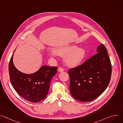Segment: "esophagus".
Returning <instances> with one entry per match:
<instances>
[{
	"label": "esophagus",
	"instance_id": "esophagus-1",
	"mask_svg": "<svg viewBox=\"0 0 123 123\" xmlns=\"http://www.w3.org/2000/svg\"><path fill=\"white\" fill-rule=\"evenodd\" d=\"M58 71L59 72H63V71H64V69L62 67H59L58 69Z\"/></svg>",
	"mask_w": 123,
	"mask_h": 123
}]
</instances>
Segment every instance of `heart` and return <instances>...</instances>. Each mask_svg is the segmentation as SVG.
I'll return each instance as SVG.
<instances>
[{"label":"heart","mask_w":123,"mask_h":123,"mask_svg":"<svg viewBox=\"0 0 123 123\" xmlns=\"http://www.w3.org/2000/svg\"><path fill=\"white\" fill-rule=\"evenodd\" d=\"M54 53L60 56H66L65 62L68 66L74 67L79 65L85 56L86 51L82 48H77L75 46L60 48L55 49Z\"/></svg>","instance_id":"obj_1"}]
</instances>
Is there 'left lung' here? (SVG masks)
Masks as SVG:
<instances>
[{
	"mask_svg": "<svg viewBox=\"0 0 123 123\" xmlns=\"http://www.w3.org/2000/svg\"><path fill=\"white\" fill-rule=\"evenodd\" d=\"M97 52L81 65L68 70L71 94L80 101H92L105 91L110 82L112 66L107 49L101 43Z\"/></svg>",
	"mask_w": 123,
	"mask_h": 123,
	"instance_id": "1",
	"label": "left lung"
}]
</instances>
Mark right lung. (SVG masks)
<instances>
[{
	"instance_id": "obj_1",
	"label": "right lung",
	"mask_w": 123,
	"mask_h": 123,
	"mask_svg": "<svg viewBox=\"0 0 123 123\" xmlns=\"http://www.w3.org/2000/svg\"><path fill=\"white\" fill-rule=\"evenodd\" d=\"M13 54L9 64V74L17 93L28 101L38 103L46 98L50 81L57 73V67L43 66L36 72L26 74L19 71L13 62Z\"/></svg>"
}]
</instances>
